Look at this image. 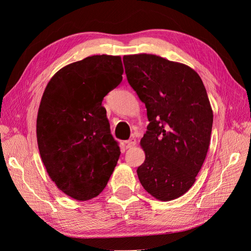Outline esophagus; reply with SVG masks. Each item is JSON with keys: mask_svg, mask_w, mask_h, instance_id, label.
Listing matches in <instances>:
<instances>
[{"mask_svg": "<svg viewBox=\"0 0 251 251\" xmlns=\"http://www.w3.org/2000/svg\"><path fill=\"white\" fill-rule=\"evenodd\" d=\"M126 149H131V148H133V147H135V144H136V139H134V138H131L130 140H127L126 142Z\"/></svg>", "mask_w": 251, "mask_h": 251, "instance_id": "1", "label": "esophagus"}]
</instances>
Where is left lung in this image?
I'll use <instances>...</instances> for the list:
<instances>
[{
  "label": "left lung",
  "mask_w": 251,
  "mask_h": 251,
  "mask_svg": "<svg viewBox=\"0 0 251 251\" xmlns=\"http://www.w3.org/2000/svg\"><path fill=\"white\" fill-rule=\"evenodd\" d=\"M124 65L150 121L139 181L158 200L177 199L195 183L208 151L214 115L206 89L192 68L154 54L125 55Z\"/></svg>",
  "instance_id": "left-lung-1"
}]
</instances>
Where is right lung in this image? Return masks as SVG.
<instances>
[{"instance_id":"add662e5","label":"right lung","mask_w":251,"mask_h":251,"mask_svg":"<svg viewBox=\"0 0 251 251\" xmlns=\"http://www.w3.org/2000/svg\"><path fill=\"white\" fill-rule=\"evenodd\" d=\"M120 56L93 55L62 68L45 89L36 119L43 163L56 186L87 201L107 185L120 155L103 97L123 80Z\"/></svg>"}]
</instances>
